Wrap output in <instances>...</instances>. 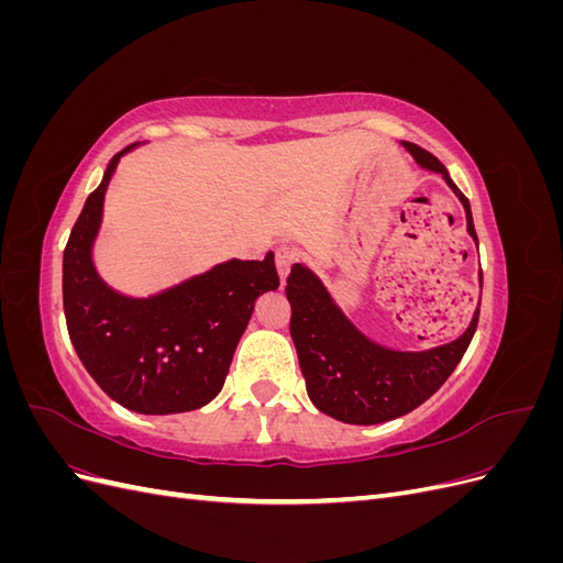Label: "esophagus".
<instances>
[{"label":"esophagus","instance_id":"obj_1","mask_svg":"<svg viewBox=\"0 0 563 563\" xmlns=\"http://www.w3.org/2000/svg\"><path fill=\"white\" fill-rule=\"evenodd\" d=\"M275 261H277V272H279V279H282V284L286 282V277H288V272H291V265H294V261H296V253L288 249V246H279L277 249V253H275Z\"/></svg>","mask_w":563,"mask_h":563}]
</instances>
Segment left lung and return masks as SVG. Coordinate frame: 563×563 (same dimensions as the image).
I'll list each match as a JSON object with an SVG mask.
<instances>
[{
	"label": "left lung",
	"instance_id": "obj_1",
	"mask_svg": "<svg viewBox=\"0 0 563 563\" xmlns=\"http://www.w3.org/2000/svg\"><path fill=\"white\" fill-rule=\"evenodd\" d=\"M401 145L411 152L418 166L446 180L463 203L467 232L476 242L470 199L457 190L446 166L428 150L413 143ZM286 298L291 302V338L310 401L321 413L350 424L395 420L428 401L463 360L479 321L476 308L465 333L451 343L424 352H401L373 343L356 329L327 286L302 263L291 267Z\"/></svg>",
	"mask_w": 563,
	"mask_h": 563
}]
</instances>
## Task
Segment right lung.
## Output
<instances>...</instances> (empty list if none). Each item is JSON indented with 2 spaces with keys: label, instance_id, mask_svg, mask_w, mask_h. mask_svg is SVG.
I'll use <instances>...</instances> for the list:
<instances>
[{
  "label": "right lung",
  "instance_id": "right-lung-1",
  "mask_svg": "<svg viewBox=\"0 0 563 563\" xmlns=\"http://www.w3.org/2000/svg\"><path fill=\"white\" fill-rule=\"evenodd\" d=\"M110 159L89 195L63 253L67 333L89 376L110 399L145 416L185 413L223 389L232 354L258 296L275 291V253L263 261H225L172 288L129 298L93 267L110 178L129 150Z\"/></svg>",
  "mask_w": 563,
  "mask_h": 563
}]
</instances>
